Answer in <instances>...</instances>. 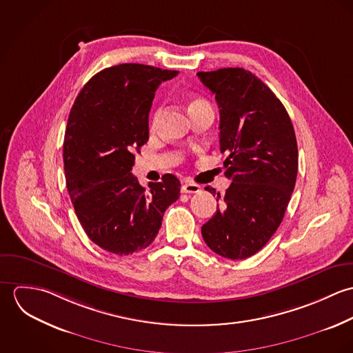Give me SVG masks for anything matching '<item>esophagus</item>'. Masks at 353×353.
I'll list each match as a JSON object with an SVG mask.
<instances>
[{
	"instance_id": "34e87169",
	"label": "esophagus",
	"mask_w": 353,
	"mask_h": 353,
	"mask_svg": "<svg viewBox=\"0 0 353 353\" xmlns=\"http://www.w3.org/2000/svg\"><path fill=\"white\" fill-rule=\"evenodd\" d=\"M201 189L199 185L196 183H192V182H185L183 186H182V193H199Z\"/></svg>"
}]
</instances>
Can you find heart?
<instances>
[{"label":"heart","instance_id":"1","mask_svg":"<svg viewBox=\"0 0 353 353\" xmlns=\"http://www.w3.org/2000/svg\"><path fill=\"white\" fill-rule=\"evenodd\" d=\"M200 101H201V99H196V101H192V103H190V104H194V103H200ZM159 115H160V108H157V110H156V111H154V114H153V118H152V125H154V123H156V121H157V118H159Z\"/></svg>","mask_w":353,"mask_h":353}]
</instances>
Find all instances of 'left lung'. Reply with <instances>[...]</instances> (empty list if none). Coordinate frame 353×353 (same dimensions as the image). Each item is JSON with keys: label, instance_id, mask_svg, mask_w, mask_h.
Instances as JSON below:
<instances>
[{"label": "left lung", "instance_id": "obj_1", "mask_svg": "<svg viewBox=\"0 0 353 353\" xmlns=\"http://www.w3.org/2000/svg\"><path fill=\"white\" fill-rule=\"evenodd\" d=\"M197 76L220 108V151L228 153L224 175L232 181L202 238L216 254L245 259L283 221L298 175L295 130L283 103L252 72L223 68Z\"/></svg>", "mask_w": 353, "mask_h": 353}]
</instances>
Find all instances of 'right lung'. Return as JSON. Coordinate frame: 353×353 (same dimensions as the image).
Segmentation results:
<instances>
[{
    "label": "right lung",
    "instance_id": "1",
    "mask_svg": "<svg viewBox=\"0 0 353 353\" xmlns=\"http://www.w3.org/2000/svg\"><path fill=\"white\" fill-rule=\"evenodd\" d=\"M179 72L121 63L97 73L70 110L63 141L66 188L88 238L105 252L128 255L154 241L165 209L181 196L172 174L150 193L132 174L134 152L148 141L154 92Z\"/></svg>",
    "mask_w": 353,
    "mask_h": 353
}]
</instances>
